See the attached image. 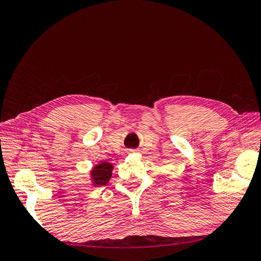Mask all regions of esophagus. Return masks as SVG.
<instances>
[{"label":"esophagus","mask_w":261,"mask_h":261,"mask_svg":"<svg viewBox=\"0 0 261 261\" xmlns=\"http://www.w3.org/2000/svg\"><path fill=\"white\" fill-rule=\"evenodd\" d=\"M128 152H134V150H129V151H128Z\"/></svg>","instance_id":"obj_1"}]
</instances>
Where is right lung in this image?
Returning <instances> with one entry per match:
<instances>
[{
  "mask_svg": "<svg viewBox=\"0 0 261 261\" xmlns=\"http://www.w3.org/2000/svg\"><path fill=\"white\" fill-rule=\"evenodd\" d=\"M113 165L111 163L103 162L95 166L91 171V177L95 186H105L112 175Z\"/></svg>",
  "mask_w": 261,
  "mask_h": 261,
  "instance_id": "obj_1",
  "label": "right lung"
}]
</instances>
